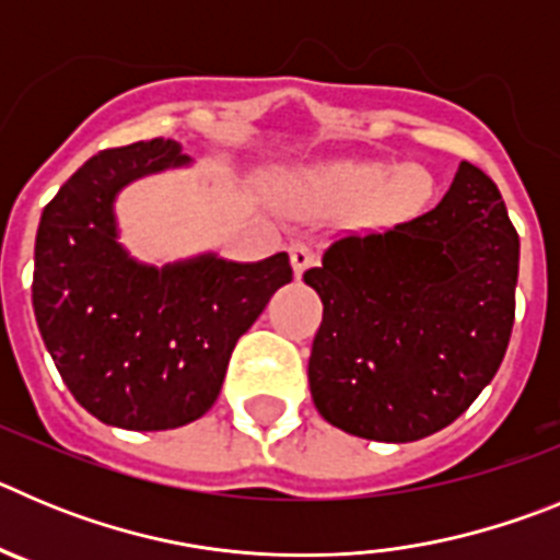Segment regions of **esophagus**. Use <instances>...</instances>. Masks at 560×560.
I'll return each mask as SVG.
<instances>
[{
  "label": "esophagus",
  "instance_id": "1",
  "mask_svg": "<svg viewBox=\"0 0 560 560\" xmlns=\"http://www.w3.org/2000/svg\"><path fill=\"white\" fill-rule=\"evenodd\" d=\"M289 255H291V269H294V277H303V271L308 269V266H314L316 260L314 249H311L308 244H300V241L289 246Z\"/></svg>",
  "mask_w": 560,
  "mask_h": 560
}]
</instances>
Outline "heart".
<instances>
[{
    "instance_id": "b5f03b06",
    "label": "heart",
    "mask_w": 560,
    "mask_h": 560,
    "mask_svg": "<svg viewBox=\"0 0 560 560\" xmlns=\"http://www.w3.org/2000/svg\"><path fill=\"white\" fill-rule=\"evenodd\" d=\"M314 190L336 199H359L370 221H395L418 210L429 196L427 173L415 165H398L384 173L378 162H336L308 176Z\"/></svg>"
}]
</instances>
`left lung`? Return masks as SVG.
<instances>
[{"instance_id": "8db88e82", "label": "left lung", "mask_w": 560, "mask_h": 560, "mask_svg": "<svg viewBox=\"0 0 560 560\" xmlns=\"http://www.w3.org/2000/svg\"><path fill=\"white\" fill-rule=\"evenodd\" d=\"M323 300L308 384L330 427L381 443L446 429L497 375L513 330L518 235L477 165L434 210L330 244L303 275Z\"/></svg>"}]
</instances>
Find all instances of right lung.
<instances>
[{"instance_id":"1","label":"right lung","mask_w":560,"mask_h":560,"mask_svg":"<svg viewBox=\"0 0 560 560\" xmlns=\"http://www.w3.org/2000/svg\"><path fill=\"white\" fill-rule=\"evenodd\" d=\"M190 165L171 140L101 151L38 221V330L69 393L108 427L162 432L199 420L219 398L235 341L291 283L285 252L257 264L201 252L160 266L120 244L117 196Z\"/></svg>"}]
</instances>
